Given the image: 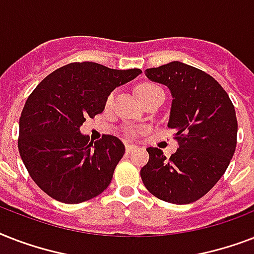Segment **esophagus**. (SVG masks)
I'll use <instances>...</instances> for the list:
<instances>
[{
	"mask_svg": "<svg viewBox=\"0 0 254 254\" xmlns=\"http://www.w3.org/2000/svg\"><path fill=\"white\" fill-rule=\"evenodd\" d=\"M125 150H127V153H133V151L138 150V146H135V145H129V143H127V145H125Z\"/></svg>",
	"mask_w": 254,
	"mask_h": 254,
	"instance_id": "esophagus-1",
	"label": "esophagus"
}]
</instances>
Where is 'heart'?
<instances>
[{"label":"heart","instance_id":"obj_1","mask_svg":"<svg viewBox=\"0 0 254 254\" xmlns=\"http://www.w3.org/2000/svg\"><path fill=\"white\" fill-rule=\"evenodd\" d=\"M161 91H162V89L154 84H142L138 87V95H139V97L142 99V101H145L147 97H150L151 95H154V93H157V92H161ZM112 100H113V95L109 96L108 103H111Z\"/></svg>","mask_w":254,"mask_h":254}]
</instances>
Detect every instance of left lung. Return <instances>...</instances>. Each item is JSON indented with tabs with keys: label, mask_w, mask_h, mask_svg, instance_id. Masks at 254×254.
Segmentation results:
<instances>
[{
	"label": "left lung",
	"mask_w": 254,
	"mask_h": 254,
	"mask_svg": "<svg viewBox=\"0 0 254 254\" xmlns=\"http://www.w3.org/2000/svg\"><path fill=\"white\" fill-rule=\"evenodd\" d=\"M173 96L167 127L179 143L170 158L147 147L141 169L145 187L161 200L189 204L200 199L223 177L237 143V119L228 93L212 76L182 62L145 71Z\"/></svg>",
	"instance_id": "8db88e82"
}]
</instances>
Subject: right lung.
<instances>
[{
    "label": "right lung",
    "instance_id": "right-lung-1",
    "mask_svg": "<svg viewBox=\"0 0 254 254\" xmlns=\"http://www.w3.org/2000/svg\"><path fill=\"white\" fill-rule=\"evenodd\" d=\"M141 72L93 62L69 63L31 92L19 117L18 149L30 177L49 196L76 204L109 186L125 146L109 134L93 143L80 127L104 111L115 88Z\"/></svg>",
    "mask_w": 254,
    "mask_h": 254
}]
</instances>
